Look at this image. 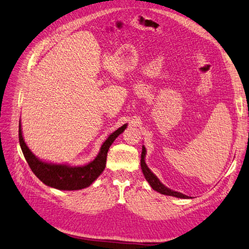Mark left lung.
Segmentation results:
<instances>
[{
    "label": "left lung",
    "mask_w": 249,
    "mask_h": 249,
    "mask_svg": "<svg viewBox=\"0 0 249 249\" xmlns=\"http://www.w3.org/2000/svg\"><path fill=\"white\" fill-rule=\"evenodd\" d=\"M145 152L146 149L143 146L142 148V155H141V168L143 171V175L145 176V179L147 180V182L150 184V186L152 187V189H155L158 193H160L162 195H166V196H173L176 197H181V199H188V196L183 195L181 193H178V191H174L169 188H167L166 186H164L163 184L159 181L158 178L151 173L150 169L147 167V165L145 163Z\"/></svg>",
    "instance_id": "obj_1"
}]
</instances>
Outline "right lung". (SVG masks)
Returning a JSON list of instances; mask_svg holds the SVG:
<instances>
[{"label":"right lung","instance_id":"obj_1","mask_svg":"<svg viewBox=\"0 0 249 249\" xmlns=\"http://www.w3.org/2000/svg\"><path fill=\"white\" fill-rule=\"evenodd\" d=\"M126 126V124L121 126L108 137L101 146L99 155L92 162L80 167H70L66 165L49 164L40 161L24 142L21 124L18 125V141L30 169L44 184L60 190H79L88 187L105 169L108 149L120 133L125 130Z\"/></svg>","mask_w":249,"mask_h":249}]
</instances>
